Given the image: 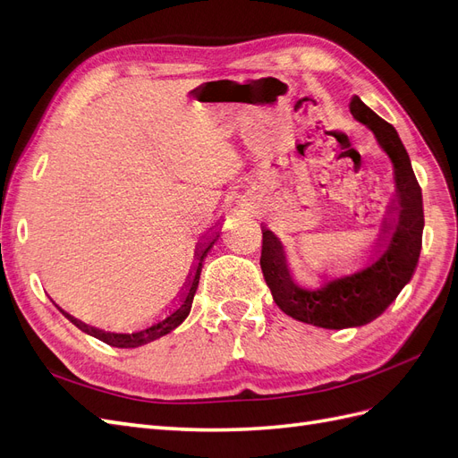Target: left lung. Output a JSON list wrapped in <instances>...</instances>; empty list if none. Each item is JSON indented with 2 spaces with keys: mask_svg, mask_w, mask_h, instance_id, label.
Returning a JSON list of instances; mask_svg holds the SVG:
<instances>
[{
  "mask_svg": "<svg viewBox=\"0 0 458 458\" xmlns=\"http://www.w3.org/2000/svg\"><path fill=\"white\" fill-rule=\"evenodd\" d=\"M350 113L372 130L395 170L399 217L387 250L367 269L328 283L315 293L298 288L290 279L283 246L267 229H263L259 258L263 279L281 311L296 321L335 330L367 325L387 310L417 271L424 229L422 191L395 128L372 113L357 95L350 103ZM386 231H390L387 221H384Z\"/></svg>",
  "mask_w": 458,
  "mask_h": 458,
  "instance_id": "obj_1",
  "label": "left lung"
}]
</instances>
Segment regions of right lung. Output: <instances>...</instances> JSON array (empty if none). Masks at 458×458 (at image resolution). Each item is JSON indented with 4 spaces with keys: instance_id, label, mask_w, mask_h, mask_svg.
Listing matches in <instances>:
<instances>
[{
    "instance_id": "1",
    "label": "right lung",
    "mask_w": 458,
    "mask_h": 458,
    "mask_svg": "<svg viewBox=\"0 0 458 458\" xmlns=\"http://www.w3.org/2000/svg\"><path fill=\"white\" fill-rule=\"evenodd\" d=\"M210 246H212V244H210ZM210 246H208L206 250L200 254V258H199L200 261H199V266H197L195 279L191 281V288H189V293L185 294V300H183L182 306H179L170 317H165L164 321H160V323H157V325H152V327H148V328H145V330L133 332V335H114V332H105V330H99V328L88 327V325H84L81 321H78V318H74V317H71L68 313H64L63 310H61V311L64 313V317H68V321H71L72 325H76L81 332H88V335H91V336H95V338H99L101 342H105V344H108V345H113V348H140V345H143V344H148V342H152V340H158V338L168 335V332H172L175 327L182 325V323L185 321V317L189 315L191 306H192V298H195L197 286H199V279H200L202 259H204L206 252L210 250Z\"/></svg>"
}]
</instances>
